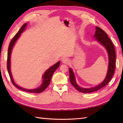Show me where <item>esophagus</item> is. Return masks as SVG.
Here are the masks:
<instances>
[{
	"instance_id": "1",
	"label": "esophagus",
	"mask_w": 123,
	"mask_h": 123,
	"mask_svg": "<svg viewBox=\"0 0 123 123\" xmlns=\"http://www.w3.org/2000/svg\"><path fill=\"white\" fill-rule=\"evenodd\" d=\"M62 63H64V64H68L69 62H70V61H69V59L68 58H65L62 60Z\"/></svg>"
}]
</instances>
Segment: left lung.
I'll return each instance as SVG.
<instances>
[{
	"label": "left lung",
	"mask_w": 123,
	"mask_h": 123,
	"mask_svg": "<svg viewBox=\"0 0 123 123\" xmlns=\"http://www.w3.org/2000/svg\"><path fill=\"white\" fill-rule=\"evenodd\" d=\"M94 37H96V39L98 40L101 43L103 46H105L108 51L109 55V67L108 70L107 74L105 79L103 82L98 85V86L91 88H83L79 87L75 81V76H74V73L72 69H69V78L70 83L75 87L77 90L81 92L84 93H91L98 91L100 89L102 88L104 86L108 83L111 80V78L112 77L113 74L114 73L115 68V48L112 41L108 37L107 33L104 31L102 29L99 27H96L95 30V34Z\"/></svg>",
	"instance_id": "8db88e82"
}]
</instances>
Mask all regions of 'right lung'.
<instances>
[{
  "mask_svg": "<svg viewBox=\"0 0 123 123\" xmlns=\"http://www.w3.org/2000/svg\"><path fill=\"white\" fill-rule=\"evenodd\" d=\"M27 25V24H25L19 30L16 35H15L13 38L11 40V42L10 43L9 48H8V57H7V69H8V73L9 74V75L10 77V79L11 81H12V84L15 86L17 88L19 89L20 90H21L23 91H25L28 92L30 93H40L43 91L45 89L48 87V86H49L52 76V74L56 70L58 67L59 66V65H60V62H57L56 64H55L54 65H53L52 67H51V68L48 69L44 73V74L43 75V83L42 85L40 86L38 88L35 89H24L23 88H21L19 86H17L15 83H14V81L13 80V78L12 76V74H11V70H10V57H11V51H12V48L14 46V44L15 43L17 39L19 37V36L20 35L21 33L23 32V31L24 30V29H25V27Z\"/></svg>",
  "mask_w": 123,
  "mask_h": 123,
  "instance_id": "1",
  "label": "right lung"
}]
</instances>
